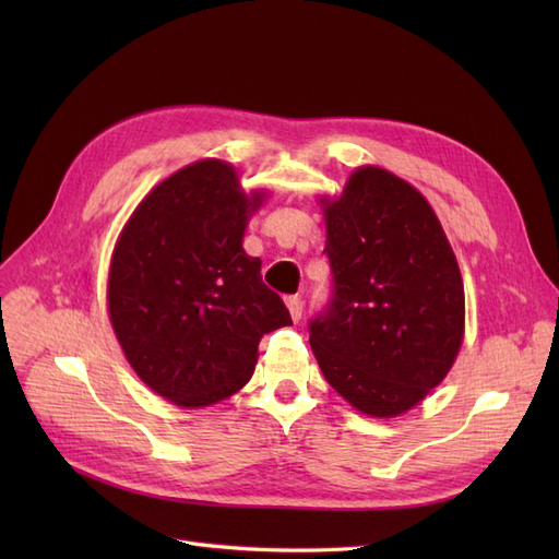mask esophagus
Listing matches in <instances>:
<instances>
[{"label":"esophagus","mask_w":559,"mask_h":559,"mask_svg":"<svg viewBox=\"0 0 559 559\" xmlns=\"http://www.w3.org/2000/svg\"><path fill=\"white\" fill-rule=\"evenodd\" d=\"M286 308H289V314H292L294 321H300V317H302V300H300V296H289V298H286Z\"/></svg>","instance_id":"34e87169"}]
</instances>
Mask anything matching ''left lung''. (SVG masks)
<instances>
[{"label":"left lung","instance_id":"left-lung-1","mask_svg":"<svg viewBox=\"0 0 559 559\" xmlns=\"http://www.w3.org/2000/svg\"><path fill=\"white\" fill-rule=\"evenodd\" d=\"M333 300L310 324L326 382L386 419L425 401L464 343V282L448 235L413 183L378 165L319 195Z\"/></svg>","mask_w":559,"mask_h":559}]
</instances>
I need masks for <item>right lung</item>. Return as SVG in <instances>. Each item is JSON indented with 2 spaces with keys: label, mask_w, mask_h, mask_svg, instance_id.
Masks as SVG:
<instances>
[{
  "label": "right lung",
  "mask_w": 559,
  "mask_h": 559,
  "mask_svg": "<svg viewBox=\"0 0 559 559\" xmlns=\"http://www.w3.org/2000/svg\"><path fill=\"white\" fill-rule=\"evenodd\" d=\"M267 198L226 160L202 158L151 189L114 245L109 321L138 378L179 408H205L249 382L263 333L292 324L245 251Z\"/></svg>",
  "instance_id": "right-lung-1"
}]
</instances>
